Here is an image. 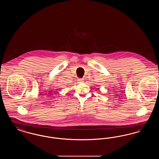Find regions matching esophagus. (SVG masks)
<instances>
[{
    "mask_svg": "<svg viewBox=\"0 0 159 159\" xmlns=\"http://www.w3.org/2000/svg\"><path fill=\"white\" fill-rule=\"evenodd\" d=\"M78 80H79V82H81V83L84 82V79H82H82H79Z\"/></svg>",
    "mask_w": 159,
    "mask_h": 159,
    "instance_id": "esophagus-1",
    "label": "esophagus"
}]
</instances>
